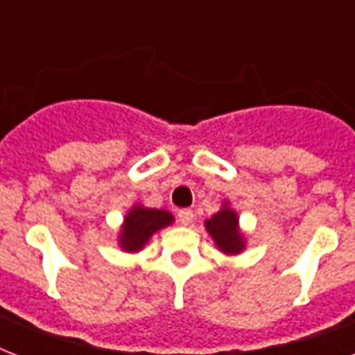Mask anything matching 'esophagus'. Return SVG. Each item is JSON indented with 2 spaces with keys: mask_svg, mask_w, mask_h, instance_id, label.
Segmentation results:
<instances>
[{
  "mask_svg": "<svg viewBox=\"0 0 355 355\" xmlns=\"http://www.w3.org/2000/svg\"><path fill=\"white\" fill-rule=\"evenodd\" d=\"M177 219L180 225H184V227H188L189 223L193 221V211L189 210V208H184V210H178L177 211Z\"/></svg>",
  "mask_w": 355,
  "mask_h": 355,
  "instance_id": "34e87169",
  "label": "esophagus"
}]
</instances>
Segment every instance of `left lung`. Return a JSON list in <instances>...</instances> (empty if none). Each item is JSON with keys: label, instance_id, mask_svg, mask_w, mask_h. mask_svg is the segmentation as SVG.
Instances as JSON below:
<instances>
[{"label": "left lung", "instance_id": "1", "mask_svg": "<svg viewBox=\"0 0 355 355\" xmlns=\"http://www.w3.org/2000/svg\"><path fill=\"white\" fill-rule=\"evenodd\" d=\"M206 230L223 252L237 254L245 247V239L237 228V214L230 208H223L216 216L206 221Z\"/></svg>", "mask_w": 355, "mask_h": 355}]
</instances>
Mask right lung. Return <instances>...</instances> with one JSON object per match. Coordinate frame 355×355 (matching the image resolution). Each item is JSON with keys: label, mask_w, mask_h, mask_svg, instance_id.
<instances>
[{"label": "right lung", "mask_w": 355, "mask_h": 355, "mask_svg": "<svg viewBox=\"0 0 355 355\" xmlns=\"http://www.w3.org/2000/svg\"><path fill=\"white\" fill-rule=\"evenodd\" d=\"M173 223V216L166 210H155V208H144V206H134L128 211L123 223L119 243L128 252H136L149 241V237Z\"/></svg>", "instance_id": "obj_1"}]
</instances>
